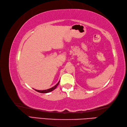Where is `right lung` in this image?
Listing matches in <instances>:
<instances>
[{
    "instance_id": "obj_1",
    "label": "right lung",
    "mask_w": 127,
    "mask_h": 127,
    "mask_svg": "<svg viewBox=\"0 0 127 127\" xmlns=\"http://www.w3.org/2000/svg\"><path fill=\"white\" fill-rule=\"evenodd\" d=\"M59 81L56 84L55 86H54L53 87H52V88H51L50 89H47V90H36V89H34V90L37 91V92H38V93H44V94L48 93H49V92H51V91H52L53 90H54V89H55L57 88V86L58 85V84L59 83Z\"/></svg>"
}]
</instances>
